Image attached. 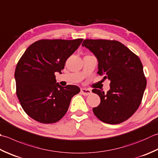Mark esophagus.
Listing matches in <instances>:
<instances>
[{"label":"esophagus","mask_w":158,"mask_h":158,"mask_svg":"<svg viewBox=\"0 0 158 158\" xmlns=\"http://www.w3.org/2000/svg\"><path fill=\"white\" fill-rule=\"evenodd\" d=\"M81 92L82 93V94L85 95V96H88L91 94L92 91L89 90L88 89H85V88H81Z\"/></svg>","instance_id":"1"}]
</instances>
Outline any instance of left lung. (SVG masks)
<instances>
[{
    "label": "left lung",
    "mask_w": 158,
    "mask_h": 158,
    "mask_svg": "<svg viewBox=\"0 0 158 158\" xmlns=\"http://www.w3.org/2000/svg\"><path fill=\"white\" fill-rule=\"evenodd\" d=\"M98 60V72L110 81L105 93L92 92L100 97L99 106L93 108L94 115L107 124L116 125L130 118L140 106L147 86L143 64L139 57L116 40H85L82 43Z\"/></svg>",
    "instance_id": "left-lung-1"
}]
</instances>
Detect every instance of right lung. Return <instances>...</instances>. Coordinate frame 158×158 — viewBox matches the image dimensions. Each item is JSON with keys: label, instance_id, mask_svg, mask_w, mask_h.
<instances>
[{"label": "right lung", "instance_id": "obj_1", "mask_svg": "<svg viewBox=\"0 0 158 158\" xmlns=\"http://www.w3.org/2000/svg\"><path fill=\"white\" fill-rule=\"evenodd\" d=\"M83 41L40 40L27 48L15 70L16 95L24 112L44 124L62 118L70 101L80 92L77 85L62 87L56 83L55 73H61L65 63Z\"/></svg>", "mask_w": 158, "mask_h": 158}]
</instances>
